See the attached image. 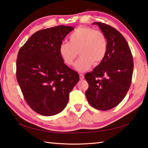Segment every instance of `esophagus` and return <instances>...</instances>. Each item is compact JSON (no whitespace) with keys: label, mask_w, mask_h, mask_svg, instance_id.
<instances>
[{"label":"esophagus","mask_w":148,"mask_h":148,"mask_svg":"<svg viewBox=\"0 0 148 148\" xmlns=\"http://www.w3.org/2000/svg\"><path fill=\"white\" fill-rule=\"evenodd\" d=\"M79 78L80 79H84V75L83 74H79Z\"/></svg>","instance_id":"34e87169"}]
</instances>
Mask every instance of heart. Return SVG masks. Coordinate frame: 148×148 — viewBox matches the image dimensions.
<instances>
[{
	"mask_svg": "<svg viewBox=\"0 0 148 148\" xmlns=\"http://www.w3.org/2000/svg\"><path fill=\"white\" fill-rule=\"evenodd\" d=\"M108 49V42L100 31L88 27H79L69 36V42H62L58 52L65 64H74L78 52L80 58L75 64L78 72H85L90 66L97 65L105 58Z\"/></svg>",
	"mask_w": 148,
	"mask_h": 148,
	"instance_id": "1",
	"label": "heart"
}]
</instances>
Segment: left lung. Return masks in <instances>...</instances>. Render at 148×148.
<instances>
[{"mask_svg": "<svg viewBox=\"0 0 148 148\" xmlns=\"http://www.w3.org/2000/svg\"><path fill=\"white\" fill-rule=\"evenodd\" d=\"M105 34L108 49L102 62L85 75L88 83L85 92L92 107L108 110L123 100L131 85L134 60L126 39L115 28L101 22H94Z\"/></svg>", "mask_w": 148, "mask_h": 148, "instance_id": "1", "label": "left lung"}]
</instances>
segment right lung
I'll list each match as a JSON object with an SVG mask.
<instances>
[{"instance_id": "right-lung-1", "label": "right lung", "mask_w": 148, "mask_h": 148, "mask_svg": "<svg viewBox=\"0 0 148 148\" xmlns=\"http://www.w3.org/2000/svg\"><path fill=\"white\" fill-rule=\"evenodd\" d=\"M73 29L58 25L40 30L18 51L17 82L29 106L43 116L63 111L79 80L77 72L63 63L58 52L62 40Z\"/></svg>"}]
</instances>
